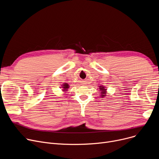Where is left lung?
I'll return each instance as SVG.
<instances>
[{"mask_svg": "<svg viewBox=\"0 0 159 159\" xmlns=\"http://www.w3.org/2000/svg\"><path fill=\"white\" fill-rule=\"evenodd\" d=\"M99 89H100V92H101V93H100L101 98H103L107 95V88L105 86H103L102 85H101V86H99Z\"/></svg>", "mask_w": 159, "mask_h": 159, "instance_id": "obj_1", "label": "left lung"}]
</instances>
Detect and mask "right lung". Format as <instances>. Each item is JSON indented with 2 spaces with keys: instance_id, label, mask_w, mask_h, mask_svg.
<instances>
[{
  "instance_id": "add662e5",
  "label": "right lung",
  "mask_w": 159,
  "mask_h": 159,
  "mask_svg": "<svg viewBox=\"0 0 159 159\" xmlns=\"http://www.w3.org/2000/svg\"><path fill=\"white\" fill-rule=\"evenodd\" d=\"M70 88V86H69L68 84L67 83H64L63 84H61V88H62V91L63 92H67L68 90V88Z\"/></svg>"
}]
</instances>
